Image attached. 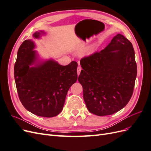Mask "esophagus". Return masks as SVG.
Wrapping results in <instances>:
<instances>
[{
	"mask_svg": "<svg viewBox=\"0 0 151 151\" xmlns=\"http://www.w3.org/2000/svg\"><path fill=\"white\" fill-rule=\"evenodd\" d=\"M81 70H82V68H81V67H80V66H78V67H77V75H78V76H79V75L80 74V73H81Z\"/></svg>",
	"mask_w": 151,
	"mask_h": 151,
	"instance_id": "34e87169",
	"label": "esophagus"
}]
</instances>
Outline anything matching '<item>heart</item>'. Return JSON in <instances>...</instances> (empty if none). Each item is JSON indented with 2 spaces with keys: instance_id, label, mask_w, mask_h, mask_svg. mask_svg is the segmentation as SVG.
Instances as JSON below:
<instances>
[{
  "instance_id": "heart-1",
  "label": "heart",
  "mask_w": 151,
  "mask_h": 151,
  "mask_svg": "<svg viewBox=\"0 0 151 151\" xmlns=\"http://www.w3.org/2000/svg\"><path fill=\"white\" fill-rule=\"evenodd\" d=\"M84 47V43H81L80 45H79L78 46L76 47V49L77 50H81L82 48H83ZM96 48H97V45L93 44V45H90L89 47H87L83 51V55H84V56L90 55L93 54L96 51Z\"/></svg>"
}]
</instances>
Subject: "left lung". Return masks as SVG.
Returning <instances> with one entry per match:
<instances>
[{
	"label": "left lung",
	"mask_w": 151,
	"mask_h": 151,
	"mask_svg": "<svg viewBox=\"0 0 151 151\" xmlns=\"http://www.w3.org/2000/svg\"><path fill=\"white\" fill-rule=\"evenodd\" d=\"M78 81L87 108L96 115H110L124 108L133 94L137 77L135 52L121 34L107 47L80 61Z\"/></svg>",
	"instance_id": "1"
}]
</instances>
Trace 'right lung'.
I'll return each instance as SVG.
<instances>
[{
	"mask_svg": "<svg viewBox=\"0 0 151 151\" xmlns=\"http://www.w3.org/2000/svg\"><path fill=\"white\" fill-rule=\"evenodd\" d=\"M43 31L33 35L40 38ZM32 40L24 41L18 50L14 79L24 107L36 115L53 117L61 112L67 92L77 79V63L63 66L53 59L40 62ZM34 64V67L30 66Z\"/></svg>",
	"mask_w": 151,
	"mask_h": 151,
	"instance_id": "obj_1",
	"label": "right lung"
}]
</instances>
